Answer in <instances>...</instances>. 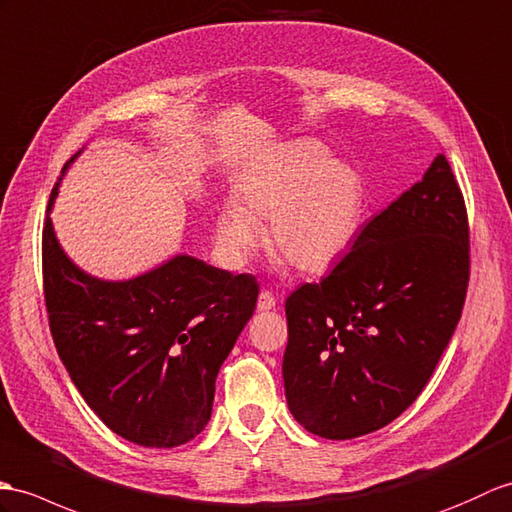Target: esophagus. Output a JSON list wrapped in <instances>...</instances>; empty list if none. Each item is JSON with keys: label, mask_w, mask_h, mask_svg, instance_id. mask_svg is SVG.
I'll list each match as a JSON object with an SVG mask.
<instances>
[{"label": "esophagus", "mask_w": 512, "mask_h": 512, "mask_svg": "<svg viewBox=\"0 0 512 512\" xmlns=\"http://www.w3.org/2000/svg\"><path fill=\"white\" fill-rule=\"evenodd\" d=\"M277 305V301H275V296H272V292H261L259 294V299H257V310L259 312H268V310H272V307Z\"/></svg>", "instance_id": "obj_1"}]
</instances>
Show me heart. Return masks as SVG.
I'll list each match as a JSON object with an SVG mask.
<instances>
[{
  "label": "heart",
  "mask_w": 512,
  "mask_h": 512,
  "mask_svg": "<svg viewBox=\"0 0 512 512\" xmlns=\"http://www.w3.org/2000/svg\"><path fill=\"white\" fill-rule=\"evenodd\" d=\"M362 178L353 165L329 159L312 139L285 146L242 178L235 200L216 216V242L231 266L259 246L270 220V246L307 272L325 270L347 253L362 216Z\"/></svg>",
  "instance_id": "1"
}]
</instances>
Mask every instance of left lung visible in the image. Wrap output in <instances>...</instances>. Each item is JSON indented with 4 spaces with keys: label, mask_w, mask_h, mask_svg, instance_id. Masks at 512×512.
I'll use <instances>...</instances> for the list:
<instances>
[{
    "label": "left lung",
    "mask_w": 512,
    "mask_h": 512,
    "mask_svg": "<svg viewBox=\"0 0 512 512\" xmlns=\"http://www.w3.org/2000/svg\"><path fill=\"white\" fill-rule=\"evenodd\" d=\"M469 227L443 154L285 301V399L307 432L347 441L421 395L465 305Z\"/></svg>",
    "instance_id": "8db88e82"
}]
</instances>
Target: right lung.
Masks as SVG:
<instances>
[{
  "mask_svg": "<svg viewBox=\"0 0 512 512\" xmlns=\"http://www.w3.org/2000/svg\"><path fill=\"white\" fill-rule=\"evenodd\" d=\"M58 185L43 229V288L71 382L126 441L185 445L211 419L218 371L255 312L259 285L192 255H174L133 279L93 277L56 237L50 211Z\"/></svg>",
  "mask_w": 512,
  "mask_h": 512,
  "instance_id": "1",
  "label": "right lung"
}]
</instances>
